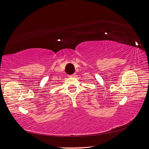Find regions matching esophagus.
I'll use <instances>...</instances> for the list:
<instances>
[{
    "label": "esophagus",
    "mask_w": 149,
    "mask_h": 149,
    "mask_svg": "<svg viewBox=\"0 0 149 149\" xmlns=\"http://www.w3.org/2000/svg\"><path fill=\"white\" fill-rule=\"evenodd\" d=\"M76 76V75L75 74H72V75H69V77H75Z\"/></svg>",
    "instance_id": "34e87169"
}]
</instances>
